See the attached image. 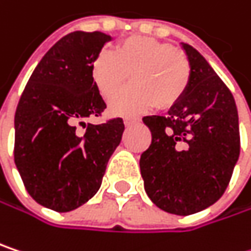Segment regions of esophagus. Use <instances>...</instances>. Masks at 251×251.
I'll return each instance as SVG.
<instances>
[{
    "mask_svg": "<svg viewBox=\"0 0 251 251\" xmlns=\"http://www.w3.org/2000/svg\"><path fill=\"white\" fill-rule=\"evenodd\" d=\"M138 122H139V119H138V118H126V119H125V126H126V127H129V126L136 125Z\"/></svg>",
    "mask_w": 251,
    "mask_h": 251,
    "instance_id": "1",
    "label": "esophagus"
}]
</instances>
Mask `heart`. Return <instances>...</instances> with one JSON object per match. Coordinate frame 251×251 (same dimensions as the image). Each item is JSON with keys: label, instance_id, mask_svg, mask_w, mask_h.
I'll return each mask as SVG.
<instances>
[{"label": "heart", "instance_id": "obj_1", "mask_svg": "<svg viewBox=\"0 0 251 251\" xmlns=\"http://www.w3.org/2000/svg\"><path fill=\"white\" fill-rule=\"evenodd\" d=\"M129 74L132 86L110 102L116 115L141 113L153 104L175 106L188 89L191 67L171 44L149 37L126 38L113 53L100 51L92 63V79L106 100L117 95Z\"/></svg>", "mask_w": 251, "mask_h": 251}]
</instances>
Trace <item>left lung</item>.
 <instances>
[{
	"label": "left lung",
	"mask_w": 251,
	"mask_h": 251,
	"mask_svg": "<svg viewBox=\"0 0 251 251\" xmlns=\"http://www.w3.org/2000/svg\"><path fill=\"white\" fill-rule=\"evenodd\" d=\"M191 67L184 98L167 116H145L152 133L141 155L151 201L161 210L190 216L224 194L239 161V113L234 98L208 61L181 43Z\"/></svg>",
	"instance_id": "obj_1"
}]
</instances>
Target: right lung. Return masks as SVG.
<instances>
[{
	"label": "right lung",
	"instance_id": "add662e5",
	"mask_svg": "<svg viewBox=\"0 0 251 251\" xmlns=\"http://www.w3.org/2000/svg\"><path fill=\"white\" fill-rule=\"evenodd\" d=\"M110 40L100 31L60 38L37 64L15 110L17 170L35 201L58 213L77 208L99 191L125 130L121 118L84 124L106 107L92 63Z\"/></svg>",
	"mask_w": 251,
	"mask_h": 251
}]
</instances>
